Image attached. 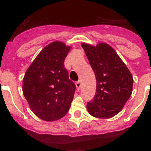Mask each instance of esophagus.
I'll return each instance as SVG.
<instances>
[{
  "instance_id": "obj_1",
  "label": "esophagus",
  "mask_w": 151,
  "mask_h": 151,
  "mask_svg": "<svg viewBox=\"0 0 151 151\" xmlns=\"http://www.w3.org/2000/svg\"><path fill=\"white\" fill-rule=\"evenodd\" d=\"M76 87H77V89L80 90L81 88V81H78L76 82Z\"/></svg>"
}]
</instances>
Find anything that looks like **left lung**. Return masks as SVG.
Returning <instances> with one entry per match:
<instances>
[{
	"instance_id": "1",
	"label": "left lung",
	"mask_w": 151,
	"mask_h": 151,
	"mask_svg": "<svg viewBox=\"0 0 151 151\" xmlns=\"http://www.w3.org/2000/svg\"><path fill=\"white\" fill-rule=\"evenodd\" d=\"M81 46L96 78V94L88 103V111L97 118L114 117L131 96L133 85L131 72L107 44L93 46L83 43Z\"/></svg>"
}]
</instances>
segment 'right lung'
I'll use <instances>...</instances> for the list:
<instances>
[{
  "mask_svg": "<svg viewBox=\"0 0 151 151\" xmlns=\"http://www.w3.org/2000/svg\"><path fill=\"white\" fill-rule=\"evenodd\" d=\"M70 49L61 41L49 44L25 73L23 95L34 114L44 121L60 119L70 107L76 86L64 67Z\"/></svg>",
  "mask_w": 151,
  "mask_h": 151,
  "instance_id": "right-lung-1",
  "label": "right lung"
}]
</instances>
